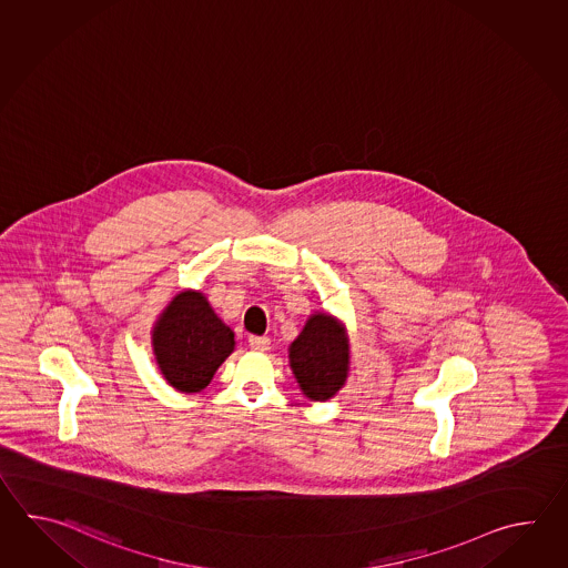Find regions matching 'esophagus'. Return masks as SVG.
<instances>
[{
    "label": "esophagus",
    "mask_w": 568,
    "mask_h": 568,
    "mask_svg": "<svg viewBox=\"0 0 568 568\" xmlns=\"http://www.w3.org/2000/svg\"><path fill=\"white\" fill-rule=\"evenodd\" d=\"M250 347L254 351H260V353H264V351L270 349V338L255 337V335H252V337H250Z\"/></svg>",
    "instance_id": "obj_1"
}]
</instances>
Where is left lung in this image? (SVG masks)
Here are the masks:
<instances>
[{"instance_id":"obj_1","label":"left lung","mask_w":568,"mask_h":568,"mask_svg":"<svg viewBox=\"0 0 568 568\" xmlns=\"http://www.w3.org/2000/svg\"><path fill=\"white\" fill-rule=\"evenodd\" d=\"M290 367L302 394L326 402L345 386L349 375V337L335 316L314 313L288 349Z\"/></svg>"}]
</instances>
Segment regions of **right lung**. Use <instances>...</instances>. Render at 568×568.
I'll use <instances>...</instances> for the list:
<instances>
[{"mask_svg": "<svg viewBox=\"0 0 568 568\" xmlns=\"http://www.w3.org/2000/svg\"><path fill=\"white\" fill-rule=\"evenodd\" d=\"M152 347L170 386L194 394L211 384L219 365L233 353L235 335L203 292L184 290L158 316Z\"/></svg>", "mask_w": 568, "mask_h": 568, "instance_id": "right-lung-1", "label": "right lung"}]
</instances>
